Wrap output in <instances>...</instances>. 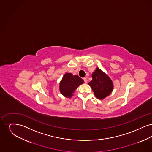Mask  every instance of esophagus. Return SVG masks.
I'll return each mask as SVG.
<instances>
[{
  "label": "esophagus",
  "instance_id": "esophagus-1",
  "mask_svg": "<svg viewBox=\"0 0 152 152\" xmlns=\"http://www.w3.org/2000/svg\"><path fill=\"white\" fill-rule=\"evenodd\" d=\"M83 80H84V83H87V81H88V80H87V79L86 77H84V78H83Z\"/></svg>",
  "mask_w": 152,
  "mask_h": 152
}]
</instances>
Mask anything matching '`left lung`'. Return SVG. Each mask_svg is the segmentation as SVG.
Segmentation results:
<instances>
[{"label": "left lung", "mask_w": 152, "mask_h": 152, "mask_svg": "<svg viewBox=\"0 0 152 152\" xmlns=\"http://www.w3.org/2000/svg\"><path fill=\"white\" fill-rule=\"evenodd\" d=\"M92 80L88 83L91 87L95 96L101 100L110 94L113 90V83L108 76L97 68L92 75Z\"/></svg>", "instance_id": "8db88e82"}]
</instances>
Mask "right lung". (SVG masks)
Returning a JSON list of instances; mask_svg holds the SVG:
<instances>
[{"label": "right lung", "mask_w": 152, "mask_h": 152, "mask_svg": "<svg viewBox=\"0 0 152 152\" xmlns=\"http://www.w3.org/2000/svg\"><path fill=\"white\" fill-rule=\"evenodd\" d=\"M83 83V80L79 76H73L72 73H65L60 83V92L65 97H71L77 88Z\"/></svg>", "instance_id": "add662e5"}]
</instances>
